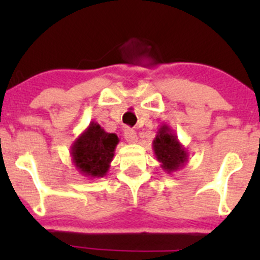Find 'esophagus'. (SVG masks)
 I'll use <instances>...</instances> for the list:
<instances>
[{
    "label": "esophagus",
    "mask_w": 260,
    "mask_h": 260,
    "mask_svg": "<svg viewBox=\"0 0 260 260\" xmlns=\"http://www.w3.org/2000/svg\"><path fill=\"white\" fill-rule=\"evenodd\" d=\"M124 138H125V141H127L128 143H132V145H133V143H137L138 142L137 133H136L133 129H131V128L125 129Z\"/></svg>",
    "instance_id": "1"
}]
</instances>
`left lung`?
<instances>
[{
    "label": "left lung",
    "mask_w": 260,
    "mask_h": 260,
    "mask_svg": "<svg viewBox=\"0 0 260 260\" xmlns=\"http://www.w3.org/2000/svg\"><path fill=\"white\" fill-rule=\"evenodd\" d=\"M152 147L159 166L167 174L179 171L187 164L188 152L179 141L175 131L166 123L157 131Z\"/></svg>",
    "instance_id": "obj_1"
}]
</instances>
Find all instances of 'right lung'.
Instances as JSON below:
<instances>
[{
	"instance_id": "right-lung-1",
	"label": "right lung",
	"mask_w": 260,
	"mask_h": 260,
	"mask_svg": "<svg viewBox=\"0 0 260 260\" xmlns=\"http://www.w3.org/2000/svg\"><path fill=\"white\" fill-rule=\"evenodd\" d=\"M119 138L108 133L95 122L85 128L70 147V156L74 166L81 175L90 179L106 176L114 157Z\"/></svg>"
}]
</instances>
